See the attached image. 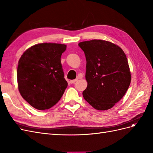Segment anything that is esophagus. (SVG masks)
<instances>
[{
	"instance_id": "1",
	"label": "esophagus",
	"mask_w": 153,
	"mask_h": 153,
	"mask_svg": "<svg viewBox=\"0 0 153 153\" xmlns=\"http://www.w3.org/2000/svg\"><path fill=\"white\" fill-rule=\"evenodd\" d=\"M76 80H77V79H75V80H70V81H69V83H70V84H74V83H75Z\"/></svg>"
}]
</instances>
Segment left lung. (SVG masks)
Masks as SVG:
<instances>
[{
  "mask_svg": "<svg viewBox=\"0 0 153 153\" xmlns=\"http://www.w3.org/2000/svg\"><path fill=\"white\" fill-rule=\"evenodd\" d=\"M78 46L86 58L87 87L83 97L98 110L112 108L126 93L131 82L126 55L110 41L92 39Z\"/></svg>",
  "mask_w": 153,
  "mask_h": 153,
  "instance_id": "1",
  "label": "left lung"
}]
</instances>
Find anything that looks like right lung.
<instances>
[{"instance_id": "right-lung-1", "label": "right lung", "mask_w": 153, "mask_h": 153, "mask_svg": "<svg viewBox=\"0 0 153 153\" xmlns=\"http://www.w3.org/2000/svg\"><path fill=\"white\" fill-rule=\"evenodd\" d=\"M66 45L36 44L26 50L18 61V87L22 98L34 108L47 110L61 98L68 86L61 57Z\"/></svg>"}]
</instances>
